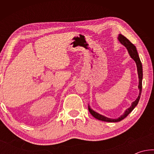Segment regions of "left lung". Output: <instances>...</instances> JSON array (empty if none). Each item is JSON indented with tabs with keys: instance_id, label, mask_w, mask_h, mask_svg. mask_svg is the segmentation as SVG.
Segmentation results:
<instances>
[{
	"instance_id": "8db88e82",
	"label": "left lung",
	"mask_w": 154,
	"mask_h": 154,
	"mask_svg": "<svg viewBox=\"0 0 154 154\" xmlns=\"http://www.w3.org/2000/svg\"><path fill=\"white\" fill-rule=\"evenodd\" d=\"M118 40L119 41V42L122 44V45L126 47L128 51V53L130 54V57H131V58L134 60V62H136L137 67L138 76H139V86H138V88H139V96H138L137 98L136 99V100L134 101V102L132 103V105L130 106L128 109H126V110L125 111L123 115H122L119 118H117V119L109 118H106V117H105V116H102V115L96 113V111L92 110V109L90 108V106L88 105V110H89L90 113L92 114V116L94 117V118H95L96 119H98V120L107 122H120L121 120H122V119H124L125 118H126V117H127L128 115L130 113H131L132 111L135 108V106L137 105V104L139 101L140 95H141V91H142L143 67H142L141 62H140V60L139 54H138L136 47H135L133 44L130 42V41L127 38L125 37V36L122 35H121V34H119L118 36Z\"/></svg>"
}]
</instances>
